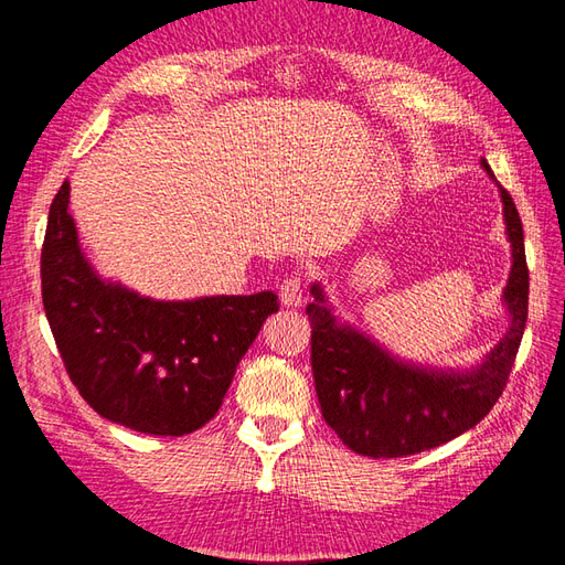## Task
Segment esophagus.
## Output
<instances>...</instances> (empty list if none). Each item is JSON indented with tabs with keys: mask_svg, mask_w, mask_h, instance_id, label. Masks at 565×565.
Segmentation results:
<instances>
[{
	"mask_svg": "<svg viewBox=\"0 0 565 565\" xmlns=\"http://www.w3.org/2000/svg\"><path fill=\"white\" fill-rule=\"evenodd\" d=\"M279 298L284 306L296 308L303 303V274L301 271H294L291 276H286L279 286Z\"/></svg>",
	"mask_w": 565,
	"mask_h": 565,
	"instance_id": "34e87169",
	"label": "esophagus"
}]
</instances>
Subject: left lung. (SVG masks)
I'll return each instance as SVG.
<instances>
[{"mask_svg":"<svg viewBox=\"0 0 565 565\" xmlns=\"http://www.w3.org/2000/svg\"><path fill=\"white\" fill-rule=\"evenodd\" d=\"M486 170L490 167L483 162ZM493 177V172H490ZM505 223L512 243V271L505 289L510 330L471 374H439L395 362L364 334L340 328L322 306L306 308L310 320V366L322 417L342 444L362 456L398 459L419 454L476 427L508 386L526 326L530 269L524 257L522 218L505 186Z\"/></svg>","mask_w":565,"mask_h":565,"instance_id":"1","label":"left lung"}]
</instances>
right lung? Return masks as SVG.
Returning a JSON list of instances; mask_svg holds the SVG:
<instances>
[{
    "instance_id": "obj_1",
    "label": "right lung",
    "mask_w": 565,
    "mask_h": 565,
    "mask_svg": "<svg viewBox=\"0 0 565 565\" xmlns=\"http://www.w3.org/2000/svg\"><path fill=\"white\" fill-rule=\"evenodd\" d=\"M57 189L41 249V294L70 381L102 417L182 437L215 417L239 359L279 310L271 291L150 301L92 271Z\"/></svg>"
}]
</instances>
